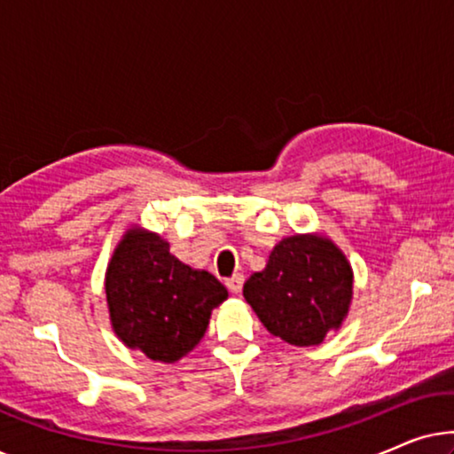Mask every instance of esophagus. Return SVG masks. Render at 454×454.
<instances>
[{
	"label": "esophagus",
	"mask_w": 454,
	"mask_h": 454,
	"mask_svg": "<svg viewBox=\"0 0 454 454\" xmlns=\"http://www.w3.org/2000/svg\"><path fill=\"white\" fill-rule=\"evenodd\" d=\"M227 287H229V291H231V294L238 295L241 287H244V275H239V272H238V275L227 278Z\"/></svg>",
	"instance_id": "esophagus-1"
}]
</instances>
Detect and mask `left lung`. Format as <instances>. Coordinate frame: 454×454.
Instances as JSON below:
<instances>
[{
    "instance_id": "obj_1",
    "label": "left lung",
    "mask_w": 454,
    "mask_h": 454,
    "mask_svg": "<svg viewBox=\"0 0 454 454\" xmlns=\"http://www.w3.org/2000/svg\"><path fill=\"white\" fill-rule=\"evenodd\" d=\"M244 297L270 334L295 347L320 345L349 314L353 269L325 233H295L250 275Z\"/></svg>"
}]
</instances>
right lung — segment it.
<instances>
[{
  "label": "right lung",
  "instance_id": "add662e5",
  "mask_svg": "<svg viewBox=\"0 0 454 454\" xmlns=\"http://www.w3.org/2000/svg\"><path fill=\"white\" fill-rule=\"evenodd\" d=\"M109 320L129 349L176 364L200 343L210 314L229 294L208 270L184 264L159 233L132 225L105 272Z\"/></svg>",
  "mask_w": 454,
  "mask_h": 454
}]
</instances>
